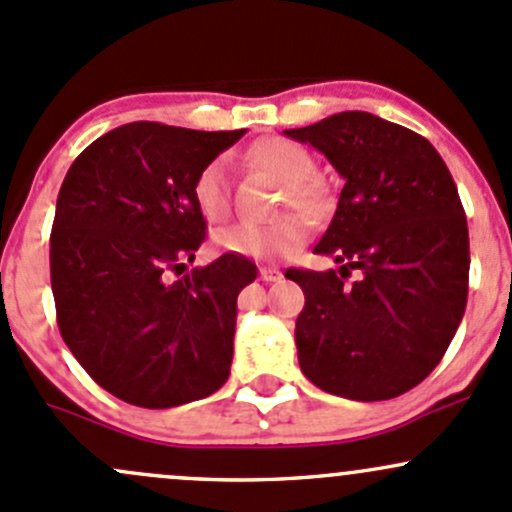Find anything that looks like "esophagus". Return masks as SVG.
<instances>
[{
	"mask_svg": "<svg viewBox=\"0 0 512 512\" xmlns=\"http://www.w3.org/2000/svg\"><path fill=\"white\" fill-rule=\"evenodd\" d=\"M258 278L266 280V283H276V280L283 278V273H280L278 268H266V266H263L261 271H258Z\"/></svg>",
	"mask_w": 512,
	"mask_h": 512,
	"instance_id": "esophagus-1",
	"label": "esophagus"
}]
</instances>
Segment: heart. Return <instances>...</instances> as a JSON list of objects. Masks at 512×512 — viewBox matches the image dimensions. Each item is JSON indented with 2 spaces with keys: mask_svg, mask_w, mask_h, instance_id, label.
<instances>
[{
  "mask_svg": "<svg viewBox=\"0 0 512 512\" xmlns=\"http://www.w3.org/2000/svg\"><path fill=\"white\" fill-rule=\"evenodd\" d=\"M251 158L268 173H273L280 183L288 185L290 205L305 214H320L324 207L322 185L315 175L317 163L305 146L288 139H268L251 148ZM197 210L210 222H219L229 214L232 192H229V158L217 156L197 173L192 185ZM310 236V227L298 214L273 219V222H234L214 232V244L227 254L273 261L288 258L302 249Z\"/></svg>",
  "mask_w": 512,
  "mask_h": 512,
  "instance_id": "heart-1",
  "label": "heart"
}]
</instances>
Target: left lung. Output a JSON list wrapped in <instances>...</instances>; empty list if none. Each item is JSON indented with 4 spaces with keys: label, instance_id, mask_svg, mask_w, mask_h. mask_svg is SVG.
I'll use <instances>...</instances> for the list:
<instances>
[{
    "label": "left lung",
    "instance_id": "obj_1",
    "mask_svg": "<svg viewBox=\"0 0 512 512\" xmlns=\"http://www.w3.org/2000/svg\"><path fill=\"white\" fill-rule=\"evenodd\" d=\"M285 136L315 146L344 178L315 246L339 273L285 271L305 293L302 373L339 398H398L442 361L466 310L469 227L452 173L425 136L368 112ZM351 270L360 278L346 284Z\"/></svg>",
    "mask_w": 512,
    "mask_h": 512
}]
</instances>
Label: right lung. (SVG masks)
I'll return each instance as SVG.
<instances>
[{"mask_svg":"<svg viewBox=\"0 0 512 512\" xmlns=\"http://www.w3.org/2000/svg\"><path fill=\"white\" fill-rule=\"evenodd\" d=\"M239 131L131 122L75 158L51 232L58 329L104 390L163 410L212 395L234 356L236 298L256 280L246 256L224 254L178 273L205 241L197 173Z\"/></svg>","mask_w":512,"mask_h":512,"instance_id":"add662e5","label":"right lung"}]
</instances>
